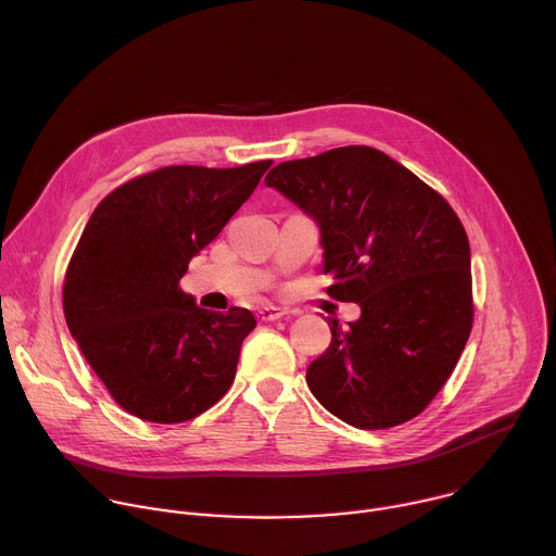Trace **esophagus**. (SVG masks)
Listing matches in <instances>:
<instances>
[{
	"label": "esophagus",
	"instance_id": "1",
	"mask_svg": "<svg viewBox=\"0 0 556 556\" xmlns=\"http://www.w3.org/2000/svg\"><path fill=\"white\" fill-rule=\"evenodd\" d=\"M283 314H288V309L277 307V305H264V307L257 309L260 321H277V319H281Z\"/></svg>",
	"mask_w": 556,
	"mask_h": 556
}]
</instances>
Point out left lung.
Instances as JSON below:
<instances>
[{"mask_svg":"<svg viewBox=\"0 0 556 556\" xmlns=\"http://www.w3.org/2000/svg\"><path fill=\"white\" fill-rule=\"evenodd\" d=\"M321 230L328 294L361 316L330 319L332 343L305 371L339 420L387 429L416 418L457 365L472 326L468 237L446 200L378 149L350 144L270 169Z\"/></svg>","mask_w":556,"mask_h":556,"instance_id":"1","label":"left lung"}]
</instances>
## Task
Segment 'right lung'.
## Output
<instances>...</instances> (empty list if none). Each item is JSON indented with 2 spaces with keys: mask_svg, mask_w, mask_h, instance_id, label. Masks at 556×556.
Segmentation results:
<instances>
[{
  "mask_svg": "<svg viewBox=\"0 0 556 556\" xmlns=\"http://www.w3.org/2000/svg\"><path fill=\"white\" fill-rule=\"evenodd\" d=\"M270 165L157 169L112 191L88 219L63 312L86 361L131 416L185 422L228 391L255 316L198 307L178 281Z\"/></svg>",
  "mask_w": 556,
  "mask_h": 556,
  "instance_id": "obj_1",
  "label": "right lung"
}]
</instances>
